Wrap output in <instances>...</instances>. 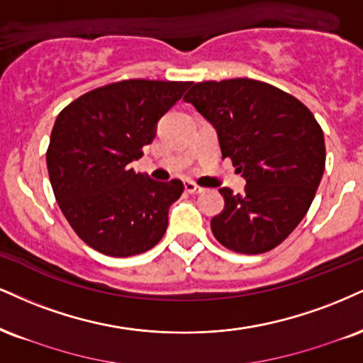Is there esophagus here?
<instances>
[{"instance_id": "34e87169", "label": "esophagus", "mask_w": 363, "mask_h": 363, "mask_svg": "<svg viewBox=\"0 0 363 363\" xmlns=\"http://www.w3.org/2000/svg\"><path fill=\"white\" fill-rule=\"evenodd\" d=\"M184 187H186V191H187V193H189V194H201V193H203V187H199L198 184H194V182L193 181H186L184 182Z\"/></svg>"}]
</instances>
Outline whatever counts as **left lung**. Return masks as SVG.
Returning <instances> with one entry per match:
<instances>
[{"label":"left lung","instance_id":"left-lung-1","mask_svg":"<svg viewBox=\"0 0 363 363\" xmlns=\"http://www.w3.org/2000/svg\"><path fill=\"white\" fill-rule=\"evenodd\" d=\"M215 126L221 155L245 177L242 194L221 187L213 235L237 253L276 248L301 223L325 172V137L313 113L267 82H198L184 96Z\"/></svg>","mask_w":363,"mask_h":363}]
</instances>
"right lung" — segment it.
Instances as JSON below:
<instances>
[{
	"instance_id": "right-lung-1",
	"label": "right lung",
	"mask_w": 363,
	"mask_h": 363,
	"mask_svg": "<svg viewBox=\"0 0 363 363\" xmlns=\"http://www.w3.org/2000/svg\"><path fill=\"white\" fill-rule=\"evenodd\" d=\"M191 82L128 79L82 94L52 128L47 169L77 237L110 257L150 250L164 237L179 179L154 181L130 167L155 138L157 123Z\"/></svg>"
}]
</instances>
